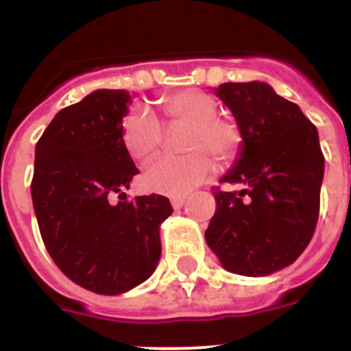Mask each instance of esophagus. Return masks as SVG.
<instances>
[{
    "instance_id": "obj_1",
    "label": "esophagus",
    "mask_w": 351,
    "mask_h": 351,
    "mask_svg": "<svg viewBox=\"0 0 351 351\" xmlns=\"http://www.w3.org/2000/svg\"><path fill=\"white\" fill-rule=\"evenodd\" d=\"M185 202H186V197H173L171 198L173 208H182Z\"/></svg>"
}]
</instances>
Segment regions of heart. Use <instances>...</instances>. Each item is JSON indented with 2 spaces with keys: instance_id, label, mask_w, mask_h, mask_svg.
<instances>
[{
  "instance_id": "b5f03b06",
  "label": "heart",
  "mask_w": 351,
  "mask_h": 351,
  "mask_svg": "<svg viewBox=\"0 0 351 351\" xmlns=\"http://www.w3.org/2000/svg\"><path fill=\"white\" fill-rule=\"evenodd\" d=\"M162 122L168 127L186 125L183 156H165L146 169L143 183L147 190L165 195H185L214 173L215 161L238 158L244 143L243 127L229 115H217L219 104L200 90H183L159 101ZM162 125L154 113L134 110L122 122V143L136 161H147L161 149Z\"/></svg>"
}]
</instances>
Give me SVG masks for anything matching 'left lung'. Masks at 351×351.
<instances>
[{
	"instance_id": "obj_1",
	"label": "left lung",
	"mask_w": 351,
	"mask_h": 351,
	"mask_svg": "<svg viewBox=\"0 0 351 351\" xmlns=\"http://www.w3.org/2000/svg\"><path fill=\"white\" fill-rule=\"evenodd\" d=\"M215 95L244 132L241 156L219 183L243 190L214 186L205 239L226 270L270 275L293 263L316 229L324 175L317 129L267 83H224Z\"/></svg>"
}]
</instances>
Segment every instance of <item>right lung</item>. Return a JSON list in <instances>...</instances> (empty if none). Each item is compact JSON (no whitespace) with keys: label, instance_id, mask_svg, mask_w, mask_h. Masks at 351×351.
<instances>
[{"label":"right lung","instance_id":"1","mask_svg":"<svg viewBox=\"0 0 351 351\" xmlns=\"http://www.w3.org/2000/svg\"><path fill=\"white\" fill-rule=\"evenodd\" d=\"M125 90H97L52 119L35 146L32 200L42 241L59 270L91 292L115 295L151 277L159 226L173 212L162 195L125 200L139 169L122 143ZM113 196L124 197L113 204Z\"/></svg>","mask_w":351,"mask_h":351}]
</instances>
